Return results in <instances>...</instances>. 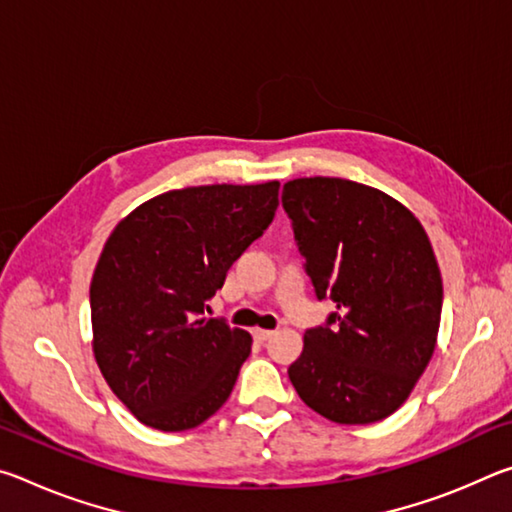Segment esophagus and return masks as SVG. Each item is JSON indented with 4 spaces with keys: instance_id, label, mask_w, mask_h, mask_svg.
I'll return each instance as SVG.
<instances>
[{
    "instance_id": "obj_1",
    "label": "esophagus",
    "mask_w": 512,
    "mask_h": 512,
    "mask_svg": "<svg viewBox=\"0 0 512 512\" xmlns=\"http://www.w3.org/2000/svg\"><path fill=\"white\" fill-rule=\"evenodd\" d=\"M253 336H255L257 341H266V339H271L273 332H271V329H259V327H255V329H253Z\"/></svg>"
}]
</instances>
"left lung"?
<instances>
[{
	"mask_svg": "<svg viewBox=\"0 0 512 512\" xmlns=\"http://www.w3.org/2000/svg\"><path fill=\"white\" fill-rule=\"evenodd\" d=\"M282 205L318 300L336 311L307 329L289 379L336 424H370L406 402L436 350L443 280L409 207L345 178L284 183Z\"/></svg>",
	"mask_w": 512,
	"mask_h": 512,
	"instance_id": "1",
	"label": "left lung"
}]
</instances>
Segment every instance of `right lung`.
Instances as JSON below:
<instances>
[{
	"instance_id": "1",
	"label": "right lung",
	"mask_w": 512,
	"mask_h": 512,
	"mask_svg": "<svg viewBox=\"0 0 512 512\" xmlns=\"http://www.w3.org/2000/svg\"><path fill=\"white\" fill-rule=\"evenodd\" d=\"M277 192V180L171 189L110 232L90 284L92 350L146 427L194 429L230 397L253 336L201 314L273 221Z\"/></svg>"
}]
</instances>
